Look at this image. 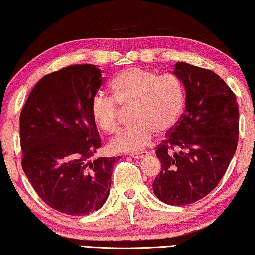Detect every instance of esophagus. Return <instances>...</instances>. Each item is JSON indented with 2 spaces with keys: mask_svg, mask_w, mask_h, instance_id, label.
I'll return each instance as SVG.
<instances>
[{
  "mask_svg": "<svg viewBox=\"0 0 255 255\" xmlns=\"http://www.w3.org/2000/svg\"><path fill=\"white\" fill-rule=\"evenodd\" d=\"M147 155L148 154L145 152H141V153H132V154H130V156L133 158H143V157H146Z\"/></svg>",
  "mask_w": 255,
  "mask_h": 255,
  "instance_id": "34e87169",
  "label": "esophagus"
}]
</instances>
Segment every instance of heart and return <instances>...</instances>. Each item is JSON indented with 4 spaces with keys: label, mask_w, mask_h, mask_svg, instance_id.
Returning a JSON list of instances; mask_svg holds the SVG:
<instances>
[{
    "label": "heart",
    "mask_w": 255,
    "mask_h": 255,
    "mask_svg": "<svg viewBox=\"0 0 255 255\" xmlns=\"http://www.w3.org/2000/svg\"><path fill=\"white\" fill-rule=\"evenodd\" d=\"M113 97L98 93L92 99L91 112L99 128L114 134L121 130L124 112L131 109L133 125L110 142L116 152H136L152 142L154 132H170L185 107L182 80L171 73L158 76L152 70L130 68L114 77Z\"/></svg>",
    "instance_id": "1"
}]
</instances>
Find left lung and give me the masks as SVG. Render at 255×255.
<instances>
[{
  "label": "left lung",
  "mask_w": 255,
  "mask_h": 255,
  "mask_svg": "<svg viewBox=\"0 0 255 255\" xmlns=\"http://www.w3.org/2000/svg\"><path fill=\"white\" fill-rule=\"evenodd\" d=\"M173 73L186 90L185 112L156 147L161 171L153 190L162 202L185 206L209 194L237 148V99L212 70L177 62Z\"/></svg>",
  "instance_id": "left-lung-1"
}]
</instances>
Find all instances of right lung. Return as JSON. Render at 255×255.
<instances>
[{"label": "right lung", "instance_id": "obj_1", "mask_svg": "<svg viewBox=\"0 0 255 255\" xmlns=\"http://www.w3.org/2000/svg\"><path fill=\"white\" fill-rule=\"evenodd\" d=\"M101 72L92 64H75L48 73L20 113L25 175L45 204L68 215H87L102 207L114 164L121 158L90 161L101 147L91 112Z\"/></svg>", "mask_w": 255, "mask_h": 255}]
</instances>
